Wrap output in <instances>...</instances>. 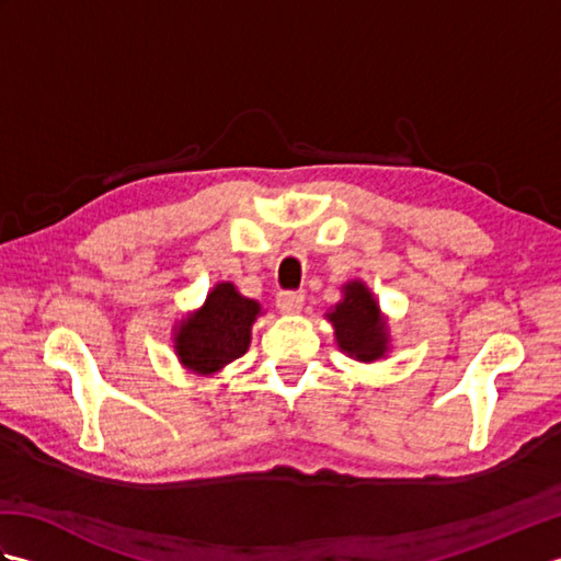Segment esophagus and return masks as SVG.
<instances>
[{
    "label": "esophagus",
    "mask_w": 561,
    "mask_h": 561,
    "mask_svg": "<svg viewBox=\"0 0 561 561\" xmlns=\"http://www.w3.org/2000/svg\"><path fill=\"white\" fill-rule=\"evenodd\" d=\"M304 299H306V296L301 291H282L277 296V308L282 313L296 316L304 308Z\"/></svg>",
    "instance_id": "34e87169"
}]
</instances>
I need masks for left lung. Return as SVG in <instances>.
<instances>
[{"mask_svg":"<svg viewBox=\"0 0 561 561\" xmlns=\"http://www.w3.org/2000/svg\"><path fill=\"white\" fill-rule=\"evenodd\" d=\"M335 330L342 354L359 364L386 359L390 352L388 316L380 311L374 291L362 279H350L342 287V299L325 313Z\"/></svg>","mask_w":561,"mask_h":561,"instance_id":"left-lung-1","label":"left lung"}]
</instances>
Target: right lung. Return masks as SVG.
<instances>
[{"label":"right lung","instance_id":"obj_1","mask_svg":"<svg viewBox=\"0 0 561 561\" xmlns=\"http://www.w3.org/2000/svg\"><path fill=\"white\" fill-rule=\"evenodd\" d=\"M260 316V301L248 299L233 282L214 284L205 304L173 323L171 342L178 362L195 376H217L248 352Z\"/></svg>","mask_w":561,"mask_h":561}]
</instances>
